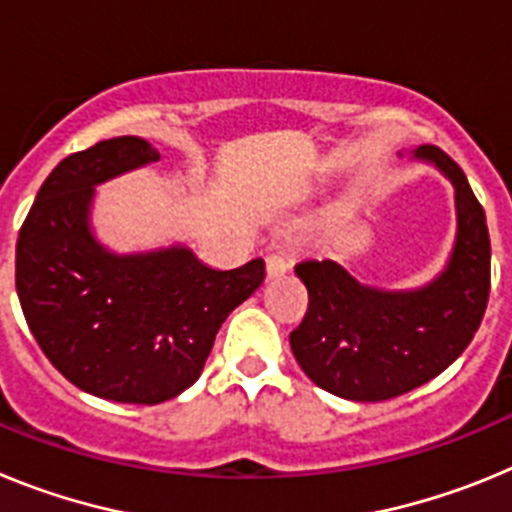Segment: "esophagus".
<instances>
[{
  "instance_id": "esophagus-1",
  "label": "esophagus",
  "mask_w": 512,
  "mask_h": 512,
  "mask_svg": "<svg viewBox=\"0 0 512 512\" xmlns=\"http://www.w3.org/2000/svg\"><path fill=\"white\" fill-rule=\"evenodd\" d=\"M289 269H292V261H289L284 253H269V256H266V277L269 279L284 277Z\"/></svg>"
}]
</instances>
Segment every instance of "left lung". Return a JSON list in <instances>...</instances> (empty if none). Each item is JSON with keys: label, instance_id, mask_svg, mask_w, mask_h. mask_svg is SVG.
I'll use <instances>...</instances> for the list:
<instances>
[{"label": "left lung", "instance_id": "8db88e82", "mask_svg": "<svg viewBox=\"0 0 512 512\" xmlns=\"http://www.w3.org/2000/svg\"><path fill=\"white\" fill-rule=\"evenodd\" d=\"M410 156L454 184L456 241L436 279L379 289L338 261L295 266L310 302L289 346L302 372L343 400L382 402L431 382L472 343L490 297V233L467 176L436 146Z\"/></svg>", "mask_w": 512, "mask_h": 512}]
</instances>
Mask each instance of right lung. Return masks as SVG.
<instances>
[{
    "label": "right lung",
    "instance_id": "right-lung-1",
    "mask_svg": "<svg viewBox=\"0 0 512 512\" xmlns=\"http://www.w3.org/2000/svg\"><path fill=\"white\" fill-rule=\"evenodd\" d=\"M158 158L135 135L71 153L43 182L17 238V297L30 333L71 384L112 402L182 395L200 379L225 318L264 282L261 259L217 271L179 243L115 253L97 241L94 187Z\"/></svg>",
    "mask_w": 512,
    "mask_h": 512
}]
</instances>
